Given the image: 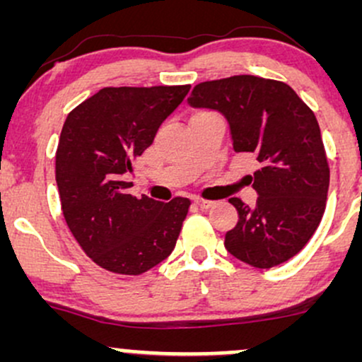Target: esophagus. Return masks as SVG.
Here are the masks:
<instances>
[{
    "mask_svg": "<svg viewBox=\"0 0 362 362\" xmlns=\"http://www.w3.org/2000/svg\"><path fill=\"white\" fill-rule=\"evenodd\" d=\"M194 204L201 209H211L216 202L214 201H207V199H194Z\"/></svg>",
    "mask_w": 362,
    "mask_h": 362,
    "instance_id": "34e87169",
    "label": "esophagus"
}]
</instances>
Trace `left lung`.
Listing matches in <instances>:
<instances>
[{
  "instance_id": "obj_1",
  "label": "left lung",
  "mask_w": 362,
  "mask_h": 362,
  "mask_svg": "<svg viewBox=\"0 0 362 362\" xmlns=\"http://www.w3.org/2000/svg\"><path fill=\"white\" fill-rule=\"evenodd\" d=\"M189 105L221 112L236 153L255 155L259 194L248 207L231 197L238 223L224 236L231 255L271 269L303 250L325 213L330 168L313 110L286 83L240 74L199 83Z\"/></svg>"
}]
</instances>
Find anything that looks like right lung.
I'll return each mask as SVG.
<instances>
[{
    "mask_svg": "<svg viewBox=\"0 0 362 362\" xmlns=\"http://www.w3.org/2000/svg\"><path fill=\"white\" fill-rule=\"evenodd\" d=\"M189 90L109 86L66 117L56 151L62 214L83 252L105 271L139 276L175 248L189 199H138L127 194L124 175Z\"/></svg>",
    "mask_w": 362,
    "mask_h": 362,
    "instance_id": "obj_1",
    "label": "right lung"
}]
</instances>
